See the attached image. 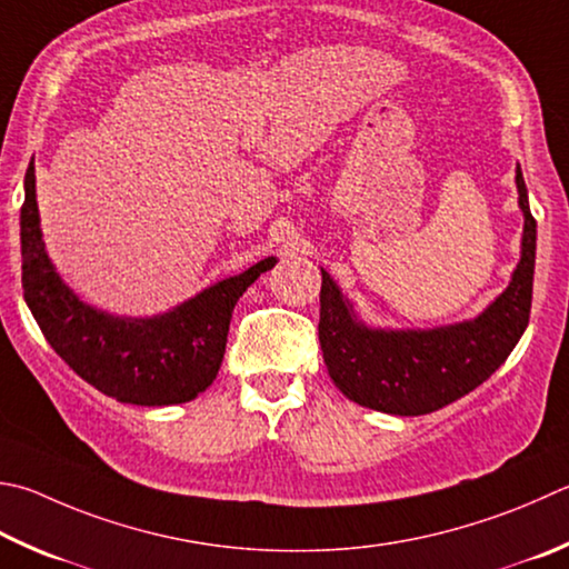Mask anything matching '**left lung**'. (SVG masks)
<instances>
[{"label": "left lung", "mask_w": 569, "mask_h": 569, "mask_svg": "<svg viewBox=\"0 0 569 569\" xmlns=\"http://www.w3.org/2000/svg\"><path fill=\"white\" fill-rule=\"evenodd\" d=\"M515 181L525 213L522 258L510 286L475 320L432 330H373L360 323L320 268L318 340L328 373L346 398L392 416H426L468 396L505 363L530 320L537 243L520 167Z\"/></svg>", "instance_id": "left-lung-1"}]
</instances>
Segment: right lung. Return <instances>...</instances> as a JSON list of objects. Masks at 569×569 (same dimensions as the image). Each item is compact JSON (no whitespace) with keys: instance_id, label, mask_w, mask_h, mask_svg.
<instances>
[{"instance_id":"1","label":"right lung","mask_w":569,"mask_h":569,"mask_svg":"<svg viewBox=\"0 0 569 569\" xmlns=\"http://www.w3.org/2000/svg\"><path fill=\"white\" fill-rule=\"evenodd\" d=\"M34 167L24 177L22 288L41 333L89 386L131 406L193 400L219 373L233 306L276 258L206 288L157 318H113L94 311L61 283L39 229Z\"/></svg>"}]
</instances>
